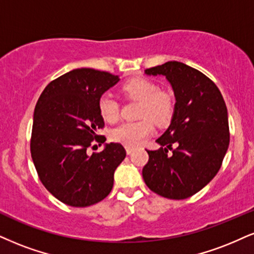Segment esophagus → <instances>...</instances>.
<instances>
[{"label":"esophagus","mask_w":254,"mask_h":254,"mask_svg":"<svg viewBox=\"0 0 254 254\" xmlns=\"http://www.w3.org/2000/svg\"><path fill=\"white\" fill-rule=\"evenodd\" d=\"M134 151H135V148H134V147H126V153L128 155L132 154Z\"/></svg>","instance_id":"34e87169"}]
</instances>
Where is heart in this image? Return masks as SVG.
<instances>
[{
	"mask_svg": "<svg viewBox=\"0 0 254 254\" xmlns=\"http://www.w3.org/2000/svg\"><path fill=\"white\" fill-rule=\"evenodd\" d=\"M121 92L128 99L141 101L137 117L141 120L125 122L112 130L113 141L127 147H136L145 142L147 137L154 133V124L166 125L173 117L174 101L170 93L159 90V87L151 80L135 77L127 81L121 87ZM99 112L106 122L118 121L120 111L119 103L112 96L102 95L99 100Z\"/></svg>",
	"mask_w": 254,
	"mask_h": 254,
	"instance_id": "1",
	"label": "heart"
}]
</instances>
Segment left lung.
<instances>
[{
	"label": "left lung",
	"mask_w": 254,
	"mask_h": 254,
	"mask_svg": "<svg viewBox=\"0 0 254 254\" xmlns=\"http://www.w3.org/2000/svg\"><path fill=\"white\" fill-rule=\"evenodd\" d=\"M145 74L166 77L175 105L170 127L156 139L161 147L147 151L143 180L165 198H190L213 179L223 164L230 143L226 105L213 81L183 62L168 61Z\"/></svg>",
	"instance_id": "8db88e82"
}]
</instances>
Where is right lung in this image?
<instances>
[{"mask_svg":"<svg viewBox=\"0 0 254 254\" xmlns=\"http://www.w3.org/2000/svg\"><path fill=\"white\" fill-rule=\"evenodd\" d=\"M120 79L118 75L77 68L52 81L41 94L33 117L30 152L43 186L73 207H87L111 193L114 172L126 151L105 143L100 153L87 149L105 126L99 100Z\"/></svg>","mask_w":254,"mask_h":254,"instance_id":"right-lung-1","label":"right lung"}]
</instances>
